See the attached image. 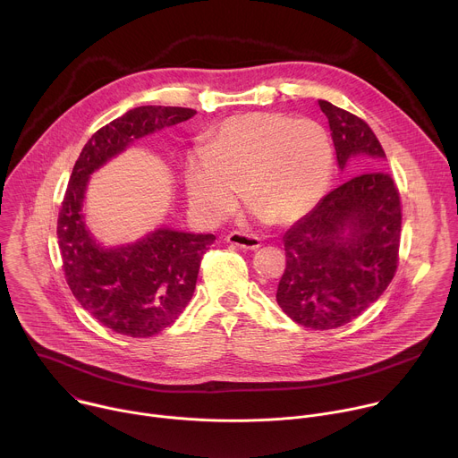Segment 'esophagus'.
Listing matches in <instances>:
<instances>
[{"label":"esophagus","instance_id":"obj_1","mask_svg":"<svg viewBox=\"0 0 458 458\" xmlns=\"http://www.w3.org/2000/svg\"><path fill=\"white\" fill-rule=\"evenodd\" d=\"M226 241L232 244V246H239L242 250H257L260 246V239L253 233H246V232H230L226 235Z\"/></svg>","mask_w":458,"mask_h":458}]
</instances>
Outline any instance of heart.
<instances>
[{"mask_svg": "<svg viewBox=\"0 0 458 458\" xmlns=\"http://www.w3.org/2000/svg\"><path fill=\"white\" fill-rule=\"evenodd\" d=\"M334 165L332 143L313 119L281 112H250L226 119L208 143V152L186 163L190 201L217 221L241 199L260 219L293 223L324 198Z\"/></svg>", "mask_w": 458, "mask_h": 458, "instance_id": "1", "label": "heart"}]
</instances>
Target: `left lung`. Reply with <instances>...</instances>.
Segmentation results:
<instances>
[{
    "mask_svg": "<svg viewBox=\"0 0 458 458\" xmlns=\"http://www.w3.org/2000/svg\"><path fill=\"white\" fill-rule=\"evenodd\" d=\"M318 106L328 117L339 166L355 175L283 237L286 268L276 297L297 324L334 330L357 318L395 277L403 208L368 123L324 99Z\"/></svg>",
    "mask_w": 458,
    "mask_h": 458,
    "instance_id": "1",
    "label": "left lung"
}]
</instances>
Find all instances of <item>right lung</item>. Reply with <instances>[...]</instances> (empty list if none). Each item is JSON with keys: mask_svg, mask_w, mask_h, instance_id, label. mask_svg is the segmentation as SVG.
<instances>
[{"mask_svg": "<svg viewBox=\"0 0 458 458\" xmlns=\"http://www.w3.org/2000/svg\"><path fill=\"white\" fill-rule=\"evenodd\" d=\"M195 114L182 106H138L101 126L83 147L57 216L63 272L78 302L103 326L128 337H152L190 302L212 233L161 228L147 239L105 250L85 230L81 207L89 175L138 138Z\"/></svg>", "mask_w": 458, "mask_h": 458, "instance_id": "add662e5", "label": "right lung"}]
</instances>
